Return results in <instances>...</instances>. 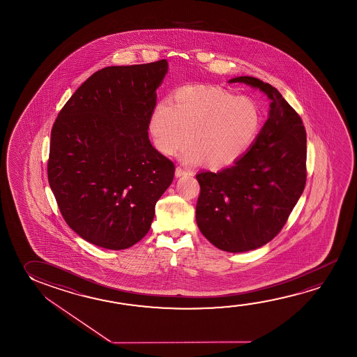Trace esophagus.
I'll list each match as a JSON object with an SVG mask.
<instances>
[{
  "label": "esophagus",
  "mask_w": 357,
  "mask_h": 357,
  "mask_svg": "<svg viewBox=\"0 0 357 357\" xmlns=\"http://www.w3.org/2000/svg\"><path fill=\"white\" fill-rule=\"evenodd\" d=\"M189 174V172L187 169H184V168H181V167H176V176H185Z\"/></svg>",
  "instance_id": "34e87169"
}]
</instances>
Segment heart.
<instances>
[{
  "label": "heart",
  "mask_w": 357,
  "mask_h": 357,
  "mask_svg": "<svg viewBox=\"0 0 357 357\" xmlns=\"http://www.w3.org/2000/svg\"><path fill=\"white\" fill-rule=\"evenodd\" d=\"M263 116L255 100L214 86H184L149 117L154 146L176 155L185 144L188 158L220 169L239 160L257 139ZM190 138H187V135Z\"/></svg>",
  "instance_id": "b5f03b06"
}]
</instances>
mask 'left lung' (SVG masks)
I'll use <instances>...</instances> for the list:
<instances>
[{"label":"left lung","mask_w":357,"mask_h":357,"mask_svg":"<svg viewBox=\"0 0 357 357\" xmlns=\"http://www.w3.org/2000/svg\"><path fill=\"white\" fill-rule=\"evenodd\" d=\"M229 83H244L266 94L269 117L239 160L216 173L197 174L195 219L218 249L244 252L279 234L304 192L306 132L298 113L269 83L249 76Z\"/></svg>","instance_id":"1"}]
</instances>
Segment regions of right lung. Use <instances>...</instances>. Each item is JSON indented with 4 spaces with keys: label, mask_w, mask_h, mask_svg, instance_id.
I'll return each instance as SVG.
<instances>
[{
    "label": "right lung",
    "mask_w": 357,
    "mask_h": 357,
    "mask_svg": "<svg viewBox=\"0 0 357 357\" xmlns=\"http://www.w3.org/2000/svg\"><path fill=\"white\" fill-rule=\"evenodd\" d=\"M167 72V59L97 70L53 124L48 183L66 222L91 244H137L173 181L174 164L148 137Z\"/></svg>",
    "instance_id": "obj_1"
}]
</instances>
